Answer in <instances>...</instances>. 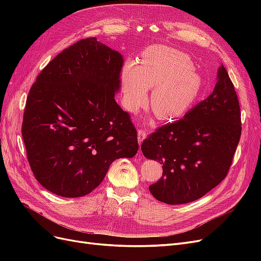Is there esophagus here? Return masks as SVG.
Listing matches in <instances>:
<instances>
[{
    "mask_svg": "<svg viewBox=\"0 0 261 261\" xmlns=\"http://www.w3.org/2000/svg\"><path fill=\"white\" fill-rule=\"evenodd\" d=\"M146 136H147V133L144 129L138 130V143H139V145L143 143V140L146 138Z\"/></svg>",
    "mask_w": 261,
    "mask_h": 261,
    "instance_id": "34e87169",
    "label": "esophagus"
}]
</instances>
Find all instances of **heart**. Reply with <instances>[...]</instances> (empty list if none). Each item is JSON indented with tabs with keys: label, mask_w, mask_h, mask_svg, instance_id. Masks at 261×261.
I'll return each instance as SVG.
<instances>
[{
	"label": "heart",
	"mask_w": 261,
	"mask_h": 261,
	"mask_svg": "<svg viewBox=\"0 0 261 261\" xmlns=\"http://www.w3.org/2000/svg\"><path fill=\"white\" fill-rule=\"evenodd\" d=\"M202 81L187 54L164 45L147 48L138 64L128 62L122 73L124 107L135 113L146 106L148 89H153L151 108L171 120L183 115L201 90Z\"/></svg>",
	"instance_id": "1"
}]
</instances>
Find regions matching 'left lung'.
Instances as JSON below:
<instances>
[{"mask_svg":"<svg viewBox=\"0 0 261 261\" xmlns=\"http://www.w3.org/2000/svg\"><path fill=\"white\" fill-rule=\"evenodd\" d=\"M241 109L223 65L210 96L180 120L165 124L143 141L141 151L159 161L163 173L149 186L155 199L169 204L201 198L222 181L241 138Z\"/></svg>","mask_w":261,"mask_h":261,"instance_id":"obj_1","label":"left lung"}]
</instances>
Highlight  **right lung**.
Masks as SVG:
<instances>
[{
    "instance_id": "right-lung-1",
    "label": "right lung",
    "mask_w": 261,
    "mask_h": 261,
    "mask_svg": "<svg viewBox=\"0 0 261 261\" xmlns=\"http://www.w3.org/2000/svg\"><path fill=\"white\" fill-rule=\"evenodd\" d=\"M122 55L87 38L58 54L31 86L21 135L36 179L68 198L91 193L111 163L138 151L135 126L115 101Z\"/></svg>"
}]
</instances>
